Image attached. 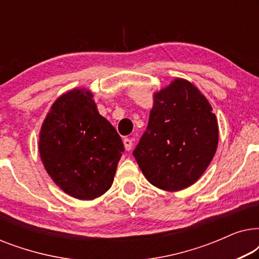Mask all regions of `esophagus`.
I'll return each instance as SVG.
<instances>
[{"label":"esophagus","mask_w":259,"mask_h":259,"mask_svg":"<svg viewBox=\"0 0 259 259\" xmlns=\"http://www.w3.org/2000/svg\"><path fill=\"white\" fill-rule=\"evenodd\" d=\"M123 145H125L126 151H131V150H132V147H133V140L128 139V138H126V139H123Z\"/></svg>","instance_id":"obj_1"}]
</instances>
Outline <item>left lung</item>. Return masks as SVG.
Here are the masks:
<instances>
[{"label":"left lung","instance_id":"1","mask_svg":"<svg viewBox=\"0 0 259 259\" xmlns=\"http://www.w3.org/2000/svg\"><path fill=\"white\" fill-rule=\"evenodd\" d=\"M147 128L133 152L144 176L176 192L197 182L218 146V122L199 90L175 79L153 95Z\"/></svg>","mask_w":259,"mask_h":259}]
</instances>
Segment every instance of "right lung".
Listing matches in <instances>:
<instances>
[{"mask_svg":"<svg viewBox=\"0 0 259 259\" xmlns=\"http://www.w3.org/2000/svg\"><path fill=\"white\" fill-rule=\"evenodd\" d=\"M38 151L63 192L92 200L112 186L125 148L114 127L99 114L93 94L72 90L56 99L46 116Z\"/></svg>","mask_w":259,"mask_h":259,"instance_id":"add662e5","label":"right lung"}]
</instances>
